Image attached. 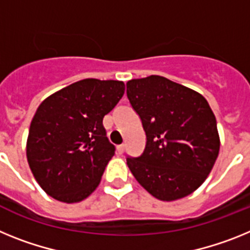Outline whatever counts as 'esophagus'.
Returning a JSON list of instances; mask_svg holds the SVG:
<instances>
[{
  "label": "esophagus",
  "mask_w": 250,
  "mask_h": 250,
  "mask_svg": "<svg viewBox=\"0 0 250 250\" xmlns=\"http://www.w3.org/2000/svg\"><path fill=\"white\" fill-rule=\"evenodd\" d=\"M125 145H119V146H117V151H118V153H121V155L125 152Z\"/></svg>",
  "instance_id": "1"
}]
</instances>
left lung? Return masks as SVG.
I'll return each mask as SVG.
<instances>
[{
  "mask_svg": "<svg viewBox=\"0 0 250 250\" xmlns=\"http://www.w3.org/2000/svg\"><path fill=\"white\" fill-rule=\"evenodd\" d=\"M127 97L146 133L142 155L127 157L134 179L162 201L194 192L210 173L220 148L208 101L160 75L129 80Z\"/></svg>",
  "mask_w": 250,
  "mask_h": 250,
  "instance_id": "obj_1",
  "label": "left lung"
}]
</instances>
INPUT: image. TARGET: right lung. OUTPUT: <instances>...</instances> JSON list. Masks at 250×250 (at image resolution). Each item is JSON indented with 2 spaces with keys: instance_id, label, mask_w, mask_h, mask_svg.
Masks as SVG:
<instances>
[{
  "instance_id": "1",
  "label": "right lung",
  "mask_w": 250,
  "mask_h": 250,
  "mask_svg": "<svg viewBox=\"0 0 250 250\" xmlns=\"http://www.w3.org/2000/svg\"><path fill=\"white\" fill-rule=\"evenodd\" d=\"M123 94V82L83 79L39 105L30 125L26 156L49 196L79 203L97 188L116 151L103 118Z\"/></svg>"
}]
</instances>
